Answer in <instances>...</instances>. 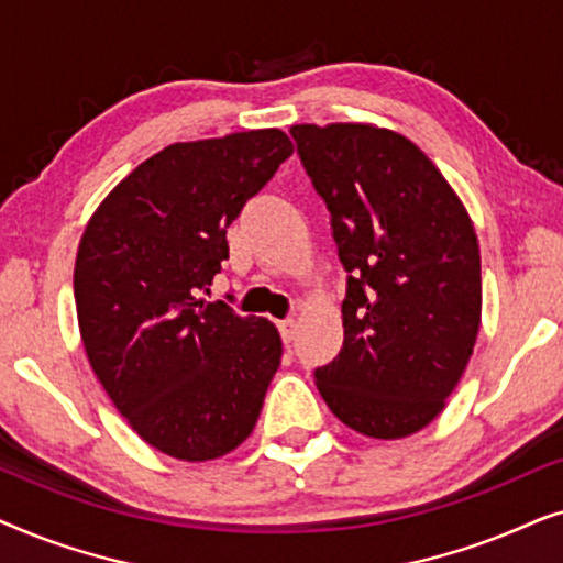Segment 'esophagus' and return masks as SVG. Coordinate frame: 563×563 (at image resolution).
Wrapping results in <instances>:
<instances>
[{
  "label": "esophagus",
  "mask_w": 563,
  "mask_h": 563,
  "mask_svg": "<svg viewBox=\"0 0 563 563\" xmlns=\"http://www.w3.org/2000/svg\"><path fill=\"white\" fill-rule=\"evenodd\" d=\"M279 333L284 338V343H291V338H295V333H297V320L295 318L279 320Z\"/></svg>",
  "instance_id": "34e87169"
}]
</instances>
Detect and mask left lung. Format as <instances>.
<instances>
[{"instance_id":"obj_1","label":"left lung","mask_w":563,"mask_h":563,"mask_svg":"<svg viewBox=\"0 0 563 563\" xmlns=\"http://www.w3.org/2000/svg\"><path fill=\"white\" fill-rule=\"evenodd\" d=\"M289 133L349 272L343 349L314 368L320 395L368 438L418 433L443 412L479 333L472 218L405 135L358 122Z\"/></svg>"}]
</instances>
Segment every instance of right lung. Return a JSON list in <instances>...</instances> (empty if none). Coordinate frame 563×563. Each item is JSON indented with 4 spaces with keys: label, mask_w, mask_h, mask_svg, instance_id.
<instances>
[{
    "label": "right lung",
    "mask_w": 563,
    "mask_h": 563,
    "mask_svg": "<svg viewBox=\"0 0 563 563\" xmlns=\"http://www.w3.org/2000/svg\"><path fill=\"white\" fill-rule=\"evenodd\" d=\"M291 151L276 128L174 143L128 174L84 230L74 297L89 364L166 456H225L256 428L279 330L205 295L228 258L230 222Z\"/></svg>",
    "instance_id": "1"
}]
</instances>
